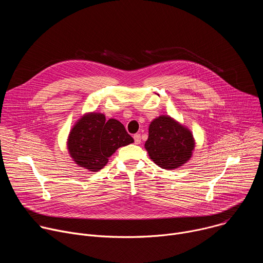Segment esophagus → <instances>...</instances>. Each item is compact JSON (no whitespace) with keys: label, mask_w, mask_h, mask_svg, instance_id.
Returning <instances> with one entry per match:
<instances>
[{"label":"esophagus","mask_w":263,"mask_h":263,"mask_svg":"<svg viewBox=\"0 0 263 263\" xmlns=\"http://www.w3.org/2000/svg\"><path fill=\"white\" fill-rule=\"evenodd\" d=\"M133 138H134V141H135L136 144H139V143H140V141H141V136H140V134H138V133L134 134Z\"/></svg>","instance_id":"esophagus-1"}]
</instances>
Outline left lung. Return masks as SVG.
I'll list each match as a JSON object with an SVG mask.
<instances>
[{"label": "left lung", "instance_id": "8db88e82", "mask_svg": "<svg viewBox=\"0 0 263 263\" xmlns=\"http://www.w3.org/2000/svg\"><path fill=\"white\" fill-rule=\"evenodd\" d=\"M195 146L192 131L170 116H160L148 126L144 147L161 168L171 171L184 165L192 158Z\"/></svg>", "mask_w": 263, "mask_h": 263}]
</instances>
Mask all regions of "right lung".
<instances>
[{"mask_svg": "<svg viewBox=\"0 0 263 263\" xmlns=\"http://www.w3.org/2000/svg\"><path fill=\"white\" fill-rule=\"evenodd\" d=\"M132 142L134 139L120 121H107L100 112H87L70 129L66 144L74 163L89 172H98L119 147Z\"/></svg>", "mask_w": 263, "mask_h": 263, "instance_id": "1", "label": "right lung"}]
</instances>
